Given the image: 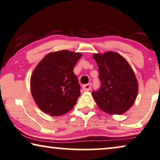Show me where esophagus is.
<instances>
[{
	"label": "esophagus",
	"mask_w": 160,
	"mask_h": 160,
	"mask_svg": "<svg viewBox=\"0 0 160 160\" xmlns=\"http://www.w3.org/2000/svg\"><path fill=\"white\" fill-rule=\"evenodd\" d=\"M91 88V83H88V84H85L82 86V89L84 90L85 91H89Z\"/></svg>",
	"instance_id": "1"
}]
</instances>
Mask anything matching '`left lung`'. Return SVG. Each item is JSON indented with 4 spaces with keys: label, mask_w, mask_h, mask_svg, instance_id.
Returning a JSON list of instances; mask_svg holds the SVG:
<instances>
[{
    "label": "left lung",
    "mask_w": 160,
    "mask_h": 160,
    "mask_svg": "<svg viewBox=\"0 0 160 160\" xmlns=\"http://www.w3.org/2000/svg\"><path fill=\"white\" fill-rule=\"evenodd\" d=\"M97 63L100 89L92 93L100 109L110 114H122L132 107L138 95V85L125 58L114 51L94 53Z\"/></svg>",
    "instance_id": "8db88e82"
}]
</instances>
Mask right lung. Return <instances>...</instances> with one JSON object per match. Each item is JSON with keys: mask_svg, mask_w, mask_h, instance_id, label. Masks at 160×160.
<instances>
[{"mask_svg": "<svg viewBox=\"0 0 160 160\" xmlns=\"http://www.w3.org/2000/svg\"><path fill=\"white\" fill-rule=\"evenodd\" d=\"M82 53L67 50L49 53L38 63L30 78L31 93L40 109L60 116L72 109L80 96L73 69Z\"/></svg>", "mask_w": 160, "mask_h": 160, "instance_id": "1", "label": "right lung"}]
</instances>
